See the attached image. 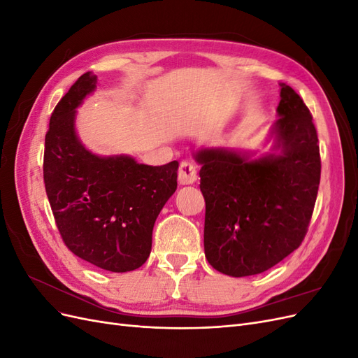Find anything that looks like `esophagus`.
Wrapping results in <instances>:
<instances>
[{
    "label": "esophagus",
    "instance_id": "1",
    "mask_svg": "<svg viewBox=\"0 0 358 358\" xmlns=\"http://www.w3.org/2000/svg\"><path fill=\"white\" fill-rule=\"evenodd\" d=\"M178 179L180 185H192V183L197 180L196 166H192L188 161H183L178 171Z\"/></svg>",
    "mask_w": 358,
    "mask_h": 358
}]
</instances>
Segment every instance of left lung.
Returning <instances> with one entry per match:
<instances>
[{
    "label": "left lung",
    "instance_id": "1",
    "mask_svg": "<svg viewBox=\"0 0 358 358\" xmlns=\"http://www.w3.org/2000/svg\"><path fill=\"white\" fill-rule=\"evenodd\" d=\"M279 85V117L264 142H272L270 152L255 158V150L201 148L194 154L206 201L204 254L234 278L263 273L297 249L317 200V129L299 94Z\"/></svg>",
    "mask_w": 358,
    "mask_h": 358
}]
</instances>
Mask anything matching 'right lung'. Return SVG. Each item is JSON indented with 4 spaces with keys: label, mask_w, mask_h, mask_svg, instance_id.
Here are the masks:
<instances>
[{
    "label": "right lung",
    "mask_w": 358,
    "mask_h": 358,
    "mask_svg": "<svg viewBox=\"0 0 358 358\" xmlns=\"http://www.w3.org/2000/svg\"><path fill=\"white\" fill-rule=\"evenodd\" d=\"M96 88L85 73L57 104L45 140L46 194L64 243L96 267L131 272L148 259L161 209L178 188V161L146 166L96 155L76 131L78 107Z\"/></svg>",
    "instance_id": "add662e5"
}]
</instances>
